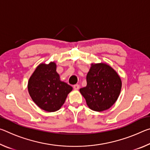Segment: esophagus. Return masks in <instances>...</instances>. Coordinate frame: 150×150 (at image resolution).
I'll return each instance as SVG.
<instances>
[{"mask_svg": "<svg viewBox=\"0 0 150 150\" xmlns=\"http://www.w3.org/2000/svg\"><path fill=\"white\" fill-rule=\"evenodd\" d=\"M73 88H74L75 90H78L79 88V85L78 84L73 85Z\"/></svg>", "mask_w": 150, "mask_h": 150, "instance_id": "34e87169", "label": "esophagus"}]
</instances>
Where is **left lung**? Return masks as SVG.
Wrapping results in <instances>:
<instances>
[{
  "label": "left lung",
  "instance_id": "8db88e82",
  "mask_svg": "<svg viewBox=\"0 0 150 150\" xmlns=\"http://www.w3.org/2000/svg\"><path fill=\"white\" fill-rule=\"evenodd\" d=\"M87 83V86L79 91L88 108L94 111L108 110L120 95L121 79L117 72L106 63H91Z\"/></svg>",
  "mask_w": 150,
  "mask_h": 150
}]
</instances>
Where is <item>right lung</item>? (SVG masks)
Here are the masks:
<instances>
[{
    "mask_svg": "<svg viewBox=\"0 0 150 150\" xmlns=\"http://www.w3.org/2000/svg\"><path fill=\"white\" fill-rule=\"evenodd\" d=\"M56 63H40L28 83V90L33 101L45 111L55 112L64 104L73 87L61 81Z\"/></svg>",
    "mask_w": 150,
    "mask_h": 150,
    "instance_id": "add662e5",
    "label": "right lung"
}]
</instances>
